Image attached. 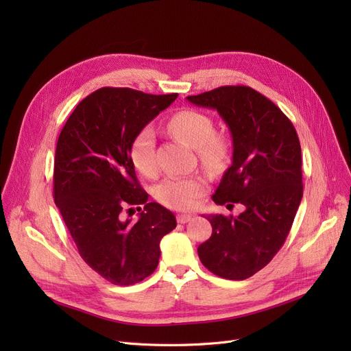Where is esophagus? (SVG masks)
Listing matches in <instances>:
<instances>
[{
  "label": "esophagus",
  "mask_w": 351,
  "mask_h": 351,
  "mask_svg": "<svg viewBox=\"0 0 351 351\" xmlns=\"http://www.w3.org/2000/svg\"><path fill=\"white\" fill-rule=\"evenodd\" d=\"M191 219H192L191 215H178V216H176L178 223H188Z\"/></svg>",
  "instance_id": "34e87169"
}]
</instances>
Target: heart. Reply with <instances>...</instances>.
I'll return each mask as SVG.
<instances>
[{
    "mask_svg": "<svg viewBox=\"0 0 351 351\" xmlns=\"http://www.w3.org/2000/svg\"><path fill=\"white\" fill-rule=\"evenodd\" d=\"M166 131L172 136L193 146L199 160L210 171L225 165L229 155V142L223 134L215 132L213 119L196 109H180L168 122ZM131 160L135 169L145 178H155L159 172L156 159V139L152 126H143L131 143ZM206 182L202 176L166 178L156 191V199L171 209H192L204 192Z\"/></svg>",
    "mask_w": 351,
    "mask_h": 351,
    "instance_id": "obj_1",
    "label": "heart"
}]
</instances>
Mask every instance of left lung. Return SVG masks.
Wrapping results in <instances>:
<instances>
[{
    "instance_id": "left-lung-1",
    "label": "left lung",
    "mask_w": 351,
    "mask_h": 351,
    "mask_svg": "<svg viewBox=\"0 0 351 351\" xmlns=\"http://www.w3.org/2000/svg\"><path fill=\"white\" fill-rule=\"evenodd\" d=\"M188 101L216 109L232 134L233 160L213 202L245 206L237 217L206 216L213 232L199 245V259L219 278L245 280L280 250L299 209V136L278 105L246 85L219 86Z\"/></svg>"
}]
</instances>
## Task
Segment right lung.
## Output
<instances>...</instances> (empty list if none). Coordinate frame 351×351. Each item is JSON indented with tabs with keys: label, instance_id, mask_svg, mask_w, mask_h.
<instances>
[{
	"label": "right lung",
	"instance_id": "add662e5",
	"mask_svg": "<svg viewBox=\"0 0 351 351\" xmlns=\"http://www.w3.org/2000/svg\"><path fill=\"white\" fill-rule=\"evenodd\" d=\"M178 94L151 95L131 88H99L65 122L53 160V200L84 262L104 279L129 286L159 263L160 239L176 228L171 210L147 204L131 160V143ZM143 204L135 224L123 219ZM128 210H134L132 208Z\"/></svg>",
	"mask_w": 351,
	"mask_h": 351
}]
</instances>
